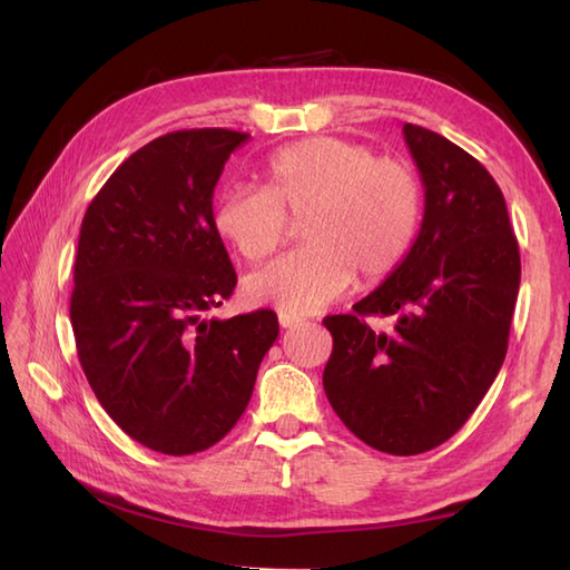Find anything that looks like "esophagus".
<instances>
[{
    "label": "esophagus",
    "instance_id": "obj_1",
    "mask_svg": "<svg viewBox=\"0 0 570 570\" xmlns=\"http://www.w3.org/2000/svg\"><path fill=\"white\" fill-rule=\"evenodd\" d=\"M277 320H281V327L283 330H293V327H297V324H302V317L289 315V312H281V315H277Z\"/></svg>",
    "mask_w": 570,
    "mask_h": 570
}]
</instances>
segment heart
Returning a JSON list of instances; mask_svg holds the SVG:
<instances>
[{
	"label": "heart",
	"instance_id": "heart-1",
	"mask_svg": "<svg viewBox=\"0 0 570 570\" xmlns=\"http://www.w3.org/2000/svg\"><path fill=\"white\" fill-rule=\"evenodd\" d=\"M423 187L409 161L376 157L340 137H309L265 161L263 189L234 187L214 202V228L246 263L283 246L287 218H305V248L246 281V297L289 315L340 299L354 277L374 285L399 268L421 228Z\"/></svg>",
	"mask_w": 570,
	"mask_h": 570
}]
</instances>
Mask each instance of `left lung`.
Returning <instances> with one entry per match:
<instances>
[{"label": "left lung", "mask_w": 570, "mask_h": 570, "mask_svg": "<svg viewBox=\"0 0 570 570\" xmlns=\"http://www.w3.org/2000/svg\"><path fill=\"white\" fill-rule=\"evenodd\" d=\"M403 135L425 187L421 234L352 315L322 322L334 340L322 383L358 440L421 455L460 431L502 368L521 261L492 174L421 125ZM374 314H396L394 332L371 331Z\"/></svg>", "instance_id": "1"}]
</instances>
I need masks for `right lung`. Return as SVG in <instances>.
I'll return each mask as SVG.
<instances>
[{"instance_id":"right-lung-1","label":"right lung","mask_w":570,"mask_h":570,"mask_svg":"<svg viewBox=\"0 0 570 570\" xmlns=\"http://www.w3.org/2000/svg\"><path fill=\"white\" fill-rule=\"evenodd\" d=\"M250 135H161L110 174L80 224L71 324L92 393L122 431L165 455L216 445L246 411L277 315H202L234 295L214 189Z\"/></svg>"}]
</instances>
